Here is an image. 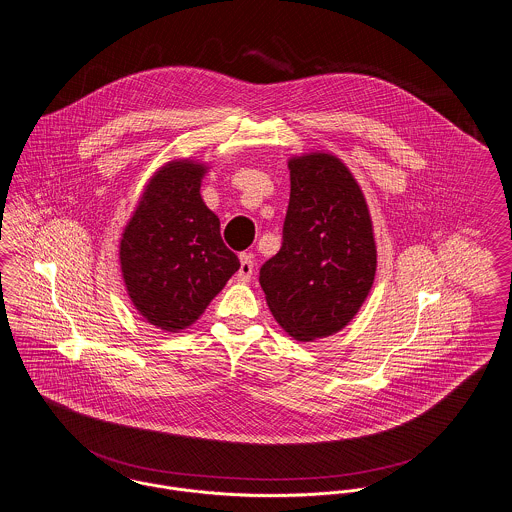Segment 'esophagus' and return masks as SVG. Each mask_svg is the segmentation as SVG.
I'll return each instance as SVG.
<instances>
[{"instance_id":"1","label":"esophagus","mask_w":512,"mask_h":512,"mask_svg":"<svg viewBox=\"0 0 512 512\" xmlns=\"http://www.w3.org/2000/svg\"><path fill=\"white\" fill-rule=\"evenodd\" d=\"M253 269H255V263L251 259V255H239V271H237V280L241 282H249L251 276H253Z\"/></svg>"}]
</instances>
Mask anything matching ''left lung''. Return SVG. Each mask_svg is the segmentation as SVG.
Masks as SVG:
<instances>
[{
	"mask_svg": "<svg viewBox=\"0 0 512 512\" xmlns=\"http://www.w3.org/2000/svg\"><path fill=\"white\" fill-rule=\"evenodd\" d=\"M290 202L282 245L259 273L269 310L298 341L341 331L376 275V243L364 195L331 154L288 161Z\"/></svg>",
	"mask_w": 512,
	"mask_h": 512,
	"instance_id": "obj_1",
	"label": "left lung"
}]
</instances>
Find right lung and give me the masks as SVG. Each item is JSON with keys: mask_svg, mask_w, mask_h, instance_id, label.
Masks as SVG:
<instances>
[{"mask_svg": "<svg viewBox=\"0 0 512 512\" xmlns=\"http://www.w3.org/2000/svg\"><path fill=\"white\" fill-rule=\"evenodd\" d=\"M206 165L179 159L150 179L120 239L128 296L148 323L177 333L195 323L239 269L202 202Z\"/></svg>", "mask_w": 512, "mask_h": 512, "instance_id": "obj_1", "label": "right lung"}]
</instances>
